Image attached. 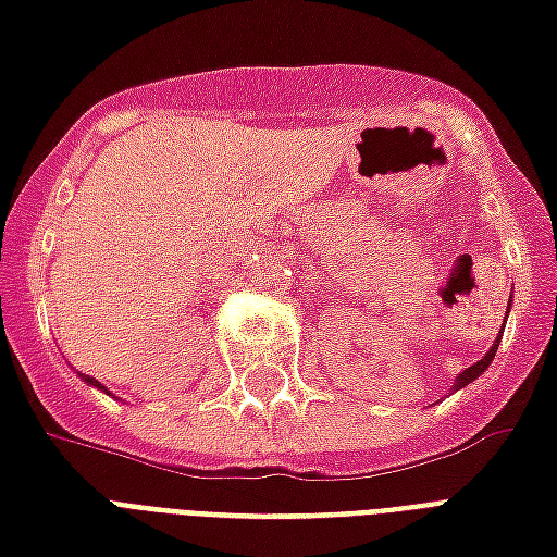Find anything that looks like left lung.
<instances>
[{
	"label": "left lung",
	"instance_id": "obj_1",
	"mask_svg": "<svg viewBox=\"0 0 557 557\" xmlns=\"http://www.w3.org/2000/svg\"><path fill=\"white\" fill-rule=\"evenodd\" d=\"M502 331H505V327H502ZM502 331H498L496 342H493V348H490V351L484 354V357H481V360L475 362V366H469V369H463V372L457 374L455 389H460V386H467V383H472V381H475V377H481V374L487 372V366H490V362H493V357H496L498 342H502Z\"/></svg>",
	"mask_w": 557,
	"mask_h": 557
}]
</instances>
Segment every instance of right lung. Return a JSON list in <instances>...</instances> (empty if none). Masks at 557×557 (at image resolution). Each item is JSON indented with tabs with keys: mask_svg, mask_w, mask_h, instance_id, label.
<instances>
[{
	"mask_svg": "<svg viewBox=\"0 0 557 557\" xmlns=\"http://www.w3.org/2000/svg\"><path fill=\"white\" fill-rule=\"evenodd\" d=\"M82 381L90 383V386H97V389H102V393H106V386H102L100 381H94V377H88V374H82Z\"/></svg>",
	"mask_w": 557,
	"mask_h": 557,
	"instance_id": "right-lung-1",
	"label": "right lung"
}]
</instances>
